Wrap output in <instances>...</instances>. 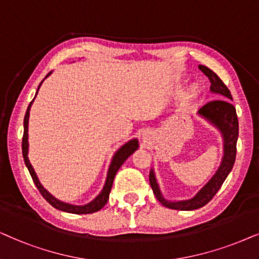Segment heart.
I'll return each instance as SVG.
<instances>
[{
    "label": "heart",
    "instance_id": "obj_1",
    "mask_svg": "<svg viewBox=\"0 0 259 259\" xmlns=\"http://www.w3.org/2000/svg\"><path fill=\"white\" fill-rule=\"evenodd\" d=\"M202 92H204V90H202L201 86L199 84H193L187 91V99L188 101H196V99L201 97Z\"/></svg>",
    "mask_w": 259,
    "mask_h": 259
}]
</instances>
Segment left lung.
<instances>
[{
    "mask_svg": "<svg viewBox=\"0 0 259 259\" xmlns=\"http://www.w3.org/2000/svg\"><path fill=\"white\" fill-rule=\"evenodd\" d=\"M200 70L207 75L209 81H211V92L218 95L215 101L209 102L202 106L198 111V115L207 120L209 124L214 125L222 134L224 141V155L222 158L218 170L214 175L209 179V181L202 187L193 198L188 200H180V201H171L167 200L162 195L158 187V184L155 177L154 169L149 173V182L155 196L158 201L161 202L164 207L178 209V211H193V209L200 208L211 201L215 193L222 187L224 181L226 180L227 175L232 170L234 161H236L237 154V140L238 134H239V125H238V117L236 112V108L232 105V96H231L230 90L224 84L222 79L217 75L208 67L200 65Z\"/></svg>",
    "mask_w": 259,
    "mask_h": 259,
    "instance_id": "1",
    "label": "left lung"
}]
</instances>
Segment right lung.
<instances>
[{"label": "right lung", "mask_w": 259, "mask_h": 259, "mask_svg": "<svg viewBox=\"0 0 259 259\" xmlns=\"http://www.w3.org/2000/svg\"><path fill=\"white\" fill-rule=\"evenodd\" d=\"M51 73H52V72H50V73H48L46 77H45V79H46ZM45 79H44V80H45ZM42 81L40 82L39 88H37V91H39V89H40L41 84H42ZM37 91H36L35 96L37 95ZM34 98H35V97H34ZM33 102H34V99L29 103L28 108H27L26 115H25V120H23L22 155H23V160H25L26 167L28 168L30 177H32L34 184H35L37 189H39L41 195H42L44 198L46 199L47 201L50 202V204L53 206L54 208L59 209V211H63V212L73 213V214H89V213H95V212L99 211V209H102L103 207H104L105 204L108 202V200H109V194H110V192H111L113 179H115V175L117 173V170H118L120 168V165H122L124 162H125L126 158L129 157L130 155H132L134 151L137 149V148H139V140H137V139L130 140L129 142L123 144V146L116 151L115 155H113L112 160H111V163H110L104 187H103L102 192L99 193V194L96 196V198L92 200L91 202H89V204H86V205L79 206V205H72V204H67V202L60 201V200L54 198V196L52 195L51 193L47 191V189H45L44 186L40 184L39 179H37L35 171H34L33 165L30 164L29 158H28V146H29V144H28V122H29V111H30V108H32Z\"/></svg>", "instance_id": "add662e5"}]
</instances>
